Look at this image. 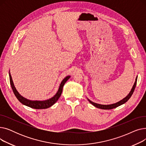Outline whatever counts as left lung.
I'll use <instances>...</instances> for the list:
<instances>
[{"label": "left lung", "mask_w": 146, "mask_h": 146, "mask_svg": "<svg viewBox=\"0 0 146 146\" xmlns=\"http://www.w3.org/2000/svg\"><path fill=\"white\" fill-rule=\"evenodd\" d=\"M137 77L136 78V79H135V82L134 84V86L131 90V92H130L129 94L128 95V96H127L125 98H124L122 100L120 101L119 102H117V103H115V104H111V105H101V104H96V103H94L93 102L90 101V100L88 101H89V102L90 104H92L94 106H95V107H96V108H98L99 109H102V110H111V109H113V108H117V107L124 104V103H125L126 102H127L128 101V99L131 98V96H132L134 91L135 90V86H136V85H137Z\"/></svg>", "instance_id": "8db88e82"}]
</instances>
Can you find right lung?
Segmentation results:
<instances>
[{
	"label": "right lung",
	"instance_id": "obj_1",
	"mask_svg": "<svg viewBox=\"0 0 146 146\" xmlns=\"http://www.w3.org/2000/svg\"><path fill=\"white\" fill-rule=\"evenodd\" d=\"M70 76H67L66 78H65L63 81L61 82L60 86L59 87L58 90L57 92V93L54 96H53L52 98L48 99V100L44 101H29L28 99H27L26 98H24V97H22L20 94L17 92V90L15 89L14 85H13V83L12 81V79L11 77V75L9 73V79H10V83L11 85L12 89V90L13 92V93L15 95V96L17 97V98L18 99V101L22 103V104H24L26 106H28L30 108L36 109V110H40V109H46L48 108L49 107L51 106L52 105L54 104L58 99H59L60 96H61V93H62L63 91V88L64 86V85L65 83L67 81V80L70 78Z\"/></svg>",
	"mask_w": 146,
	"mask_h": 146
}]
</instances>
